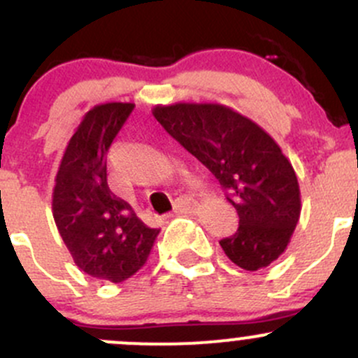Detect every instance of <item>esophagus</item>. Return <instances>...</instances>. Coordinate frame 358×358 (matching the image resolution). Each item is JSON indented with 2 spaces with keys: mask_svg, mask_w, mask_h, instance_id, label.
<instances>
[{
  "mask_svg": "<svg viewBox=\"0 0 358 358\" xmlns=\"http://www.w3.org/2000/svg\"><path fill=\"white\" fill-rule=\"evenodd\" d=\"M198 205L196 201L191 200L189 196H179L178 200L174 201V212L176 213H193L196 212Z\"/></svg>",
  "mask_w": 358,
  "mask_h": 358,
  "instance_id": "obj_1",
  "label": "esophagus"
}]
</instances>
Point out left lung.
<instances>
[{
    "label": "left lung",
    "instance_id": "8db88e82",
    "mask_svg": "<svg viewBox=\"0 0 358 358\" xmlns=\"http://www.w3.org/2000/svg\"><path fill=\"white\" fill-rule=\"evenodd\" d=\"M162 127L196 157L227 191L238 231L220 239L224 253L245 271L279 259L300 219V186L278 143L248 117L217 103L155 106Z\"/></svg>",
    "mask_w": 358,
    "mask_h": 358
}]
</instances>
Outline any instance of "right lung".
I'll use <instances>...</instances> for the list:
<instances>
[{
	"label": "right lung",
	"instance_id": "1",
	"mask_svg": "<svg viewBox=\"0 0 358 358\" xmlns=\"http://www.w3.org/2000/svg\"><path fill=\"white\" fill-rule=\"evenodd\" d=\"M132 110V103H105L84 115L53 189L55 224L76 265L110 282L136 274L160 233L146 226L106 182V155Z\"/></svg>",
	"mask_w": 358,
	"mask_h": 358
}]
</instances>
